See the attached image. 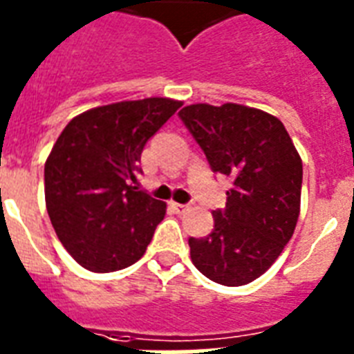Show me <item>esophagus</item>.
I'll use <instances>...</instances> for the list:
<instances>
[{
	"label": "esophagus",
	"instance_id": "1",
	"mask_svg": "<svg viewBox=\"0 0 354 354\" xmlns=\"http://www.w3.org/2000/svg\"><path fill=\"white\" fill-rule=\"evenodd\" d=\"M169 207H171L175 214H183V212L188 210V205H183V203H169Z\"/></svg>",
	"mask_w": 354,
	"mask_h": 354
}]
</instances>
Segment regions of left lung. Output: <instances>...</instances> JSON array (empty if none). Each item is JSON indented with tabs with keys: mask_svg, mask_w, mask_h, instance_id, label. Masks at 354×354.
Masks as SVG:
<instances>
[{
	"mask_svg": "<svg viewBox=\"0 0 354 354\" xmlns=\"http://www.w3.org/2000/svg\"><path fill=\"white\" fill-rule=\"evenodd\" d=\"M214 174L231 175L214 229L190 238L192 262L223 286L259 279L279 259L297 225L303 162L279 118L251 106L197 103L179 112Z\"/></svg>",
	"mask_w": 354,
	"mask_h": 354,
	"instance_id": "1",
	"label": "left lung"
}]
</instances>
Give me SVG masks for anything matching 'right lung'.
<instances>
[{"label":"right lung","mask_w":354,"mask_h":354,"mask_svg":"<svg viewBox=\"0 0 354 354\" xmlns=\"http://www.w3.org/2000/svg\"><path fill=\"white\" fill-rule=\"evenodd\" d=\"M180 101H120L79 114L55 142L44 168L46 207L75 262L109 273L146 253L166 203L138 190L144 146Z\"/></svg>","instance_id":"obj_1"}]
</instances>
